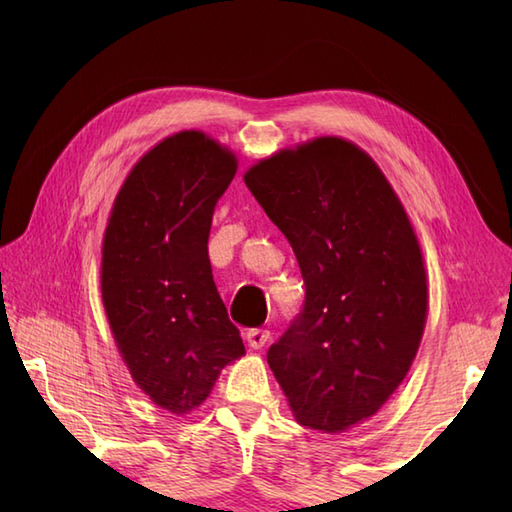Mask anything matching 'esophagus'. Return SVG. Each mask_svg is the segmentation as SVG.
Returning <instances> with one entry per match:
<instances>
[{"mask_svg": "<svg viewBox=\"0 0 512 512\" xmlns=\"http://www.w3.org/2000/svg\"><path fill=\"white\" fill-rule=\"evenodd\" d=\"M246 339H248V345L253 347V350H262V347L270 339V332L266 328H250L246 332Z\"/></svg>", "mask_w": 512, "mask_h": 512, "instance_id": "obj_1", "label": "esophagus"}]
</instances>
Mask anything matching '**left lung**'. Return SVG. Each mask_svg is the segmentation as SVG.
I'll return each mask as SVG.
<instances>
[{
    "label": "left lung",
    "mask_w": 512,
    "mask_h": 512,
    "mask_svg": "<svg viewBox=\"0 0 512 512\" xmlns=\"http://www.w3.org/2000/svg\"><path fill=\"white\" fill-rule=\"evenodd\" d=\"M244 182L306 284L268 365L299 424L345 431L385 405L418 352L427 319L418 239L383 171L343 138L279 151Z\"/></svg>",
    "instance_id": "8db88e82"
}]
</instances>
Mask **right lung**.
<instances>
[{
  "instance_id": "right-lung-1",
  "label": "right lung",
  "mask_w": 512,
  "mask_h": 512,
  "mask_svg": "<svg viewBox=\"0 0 512 512\" xmlns=\"http://www.w3.org/2000/svg\"><path fill=\"white\" fill-rule=\"evenodd\" d=\"M235 171L231 151L202 132L169 136L136 162L105 228L101 290L116 345L138 387L178 416L244 354L206 248Z\"/></svg>"
}]
</instances>
